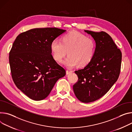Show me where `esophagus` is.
<instances>
[{"mask_svg":"<svg viewBox=\"0 0 132 132\" xmlns=\"http://www.w3.org/2000/svg\"><path fill=\"white\" fill-rule=\"evenodd\" d=\"M71 72H72V71H71L69 70H66V75H68V74H70Z\"/></svg>","mask_w":132,"mask_h":132,"instance_id":"1","label":"esophagus"}]
</instances>
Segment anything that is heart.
I'll return each mask as SVG.
<instances>
[{
    "label": "heart",
    "mask_w": 132,
    "mask_h": 132,
    "mask_svg": "<svg viewBox=\"0 0 132 132\" xmlns=\"http://www.w3.org/2000/svg\"><path fill=\"white\" fill-rule=\"evenodd\" d=\"M54 59L60 62L68 54L63 64L72 68L77 64L80 67L88 65L92 60L96 49L95 40L77 31H71L65 34L62 42L54 40L51 45Z\"/></svg>",
    "instance_id": "obj_1"
}]
</instances>
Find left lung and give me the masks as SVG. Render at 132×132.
Returning a JSON list of instances; mask_svg holds the SVG:
<instances>
[{
  "mask_svg": "<svg viewBox=\"0 0 132 132\" xmlns=\"http://www.w3.org/2000/svg\"><path fill=\"white\" fill-rule=\"evenodd\" d=\"M84 31L95 40L96 49L91 62L84 68L75 71L78 80L73 85V90L78 100L87 103L103 96L117 81L122 55L106 32Z\"/></svg>",
  "mask_w": 132,
  "mask_h": 132,
  "instance_id": "obj_1",
  "label": "left lung"
}]
</instances>
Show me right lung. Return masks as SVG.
Masks as SVG:
<instances>
[{"instance_id":"add662e5","label":"right lung","mask_w":132,"mask_h":132,"mask_svg":"<svg viewBox=\"0 0 132 132\" xmlns=\"http://www.w3.org/2000/svg\"><path fill=\"white\" fill-rule=\"evenodd\" d=\"M66 30L57 28H34L19 34L9 53L11 76L18 89L34 101L50 94L66 71L55 61L52 42Z\"/></svg>"}]
</instances>
